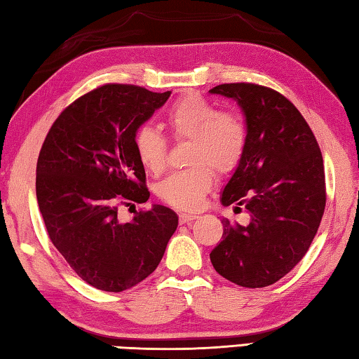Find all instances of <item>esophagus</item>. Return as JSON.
Instances as JSON below:
<instances>
[{"mask_svg": "<svg viewBox=\"0 0 359 359\" xmlns=\"http://www.w3.org/2000/svg\"><path fill=\"white\" fill-rule=\"evenodd\" d=\"M197 219V215L194 214H180V223L181 225H186V223H191Z\"/></svg>", "mask_w": 359, "mask_h": 359, "instance_id": "34e87169", "label": "esophagus"}]
</instances>
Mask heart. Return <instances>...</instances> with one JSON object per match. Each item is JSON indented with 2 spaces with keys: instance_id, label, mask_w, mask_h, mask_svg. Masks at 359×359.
Listing matches in <instances>:
<instances>
[{
  "instance_id": "obj_1",
  "label": "heart",
  "mask_w": 359,
  "mask_h": 359,
  "mask_svg": "<svg viewBox=\"0 0 359 359\" xmlns=\"http://www.w3.org/2000/svg\"><path fill=\"white\" fill-rule=\"evenodd\" d=\"M167 125L175 139L191 140L187 162L191 168L172 173L159 182V198L181 211H195L214 184V172L231 173L245 154L247 130L243 121L220 112L211 101L195 93L178 100L167 112ZM140 164L159 173L167 162V140L156 128L144 125L134 136Z\"/></svg>"
}]
</instances>
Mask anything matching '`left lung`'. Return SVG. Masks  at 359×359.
I'll list each match as a JSON object with an SVG mask.
<instances>
[{"label": "left lung", "instance_id": "1", "mask_svg": "<svg viewBox=\"0 0 359 359\" xmlns=\"http://www.w3.org/2000/svg\"><path fill=\"white\" fill-rule=\"evenodd\" d=\"M234 100L245 117L247 148L222 191V205L245 206L247 225L223 219L215 272L243 287H266L305 256L325 211L319 144L299 109L269 87L236 83L209 90Z\"/></svg>", "mask_w": 359, "mask_h": 359}]
</instances>
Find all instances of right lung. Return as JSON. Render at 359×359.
<instances>
[{
  "label": "right lung",
  "instance_id": "right-lung-1",
  "mask_svg": "<svg viewBox=\"0 0 359 359\" xmlns=\"http://www.w3.org/2000/svg\"><path fill=\"white\" fill-rule=\"evenodd\" d=\"M170 93L101 86L60 114L40 150L36 194L46 231L78 276L100 290L121 292L145 280L177 231L178 215L162 205L126 223L117 217L120 201L150 197L134 136Z\"/></svg>",
  "mask_w": 359,
  "mask_h": 359
}]
</instances>
